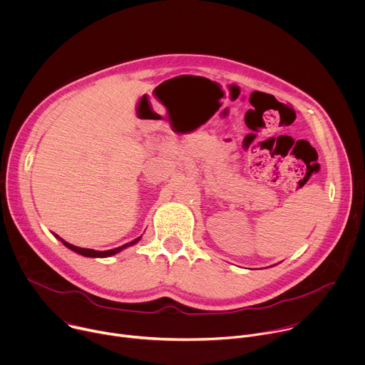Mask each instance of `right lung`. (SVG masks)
Here are the masks:
<instances>
[{
  "instance_id": "1",
  "label": "right lung",
  "mask_w": 365,
  "mask_h": 365,
  "mask_svg": "<svg viewBox=\"0 0 365 365\" xmlns=\"http://www.w3.org/2000/svg\"><path fill=\"white\" fill-rule=\"evenodd\" d=\"M56 238L61 240L65 247H68L69 250H72V251H75V252H78V254H81V255H83V257L103 258V257H111V255L120 252L121 250H124V248H127V247H130V245H134L135 242L140 241L141 237H138V238H135V240H133V241H130V242H127V244H124V245H121V247H117V248H113V250H107V251H95V250H91V248H81V247H76V245H72V244L66 242L65 240H62V238L58 237V235H56Z\"/></svg>"
}]
</instances>
